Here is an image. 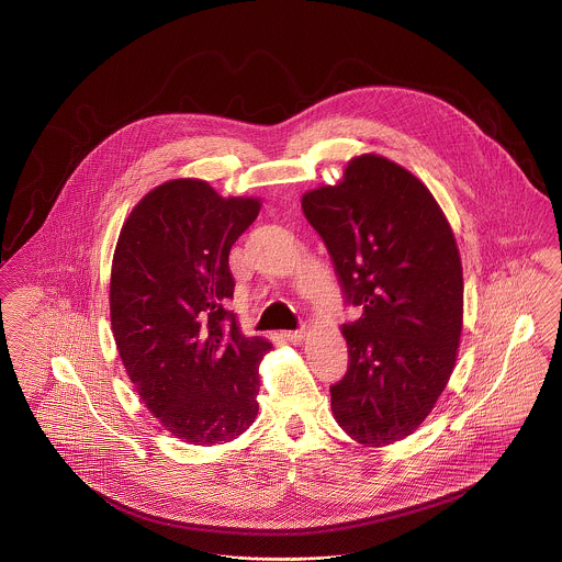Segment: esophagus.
Masks as SVG:
<instances>
[{"label":"esophagus","instance_id":"34e87169","mask_svg":"<svg viewBox=\"0 0 562 562\" xmlns=\"http://www.w3.org/2000/svg\"><path fill=\"white\" fill-rule=\"evenodd\" d=\"M284 338L296 345V342H301L305 338V330L303 328L301 330H289V333H284Z\"/></svg>","mask_w":562,"mask_h":562}]
</instances>
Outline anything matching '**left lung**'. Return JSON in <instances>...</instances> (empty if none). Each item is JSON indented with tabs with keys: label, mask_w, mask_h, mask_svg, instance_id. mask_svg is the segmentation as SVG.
I'll list each match as a JSON object with an SVG mask.
<instances>
[{
	"label": "left lung",
	"mask_w": 562,
	"mask_h": 562,
	"mask_svg": "<svg viewBox=\"0 0 562 562\" xmlns=\"http://www.w3.org/2000/svg\"><path fill=\"white\" fill-rule=\"evenodd\" d=\"M301 206L361 307L340 328L349 368L330 386L335 420L366 448L395 443L425 423L458 358L464 280L451 225L423 181L379 155L351 158Z\"/></svg>",
	"instance_id": "left-lung-1"
}]
</instances>
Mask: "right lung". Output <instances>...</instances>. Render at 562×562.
Returning a JSON list of instances; mask_svg holds the SVG:
<instances>
[{"mask_svg":"<svg viewBox=\"0 0 562 562\" xmlns=\"http://www.w3.org/2000/svg\"><path fill=\"white\" fill-rule=\"evenodd\" d=\"M252 196L206 181H165L121 227L111 271L114 342L139 400L192 446L227 443L257 418L270 340L245 337L225 310L229 248L259 215Z\"/></svg>","mask_w":562,"mask_h":562,"instance_id":"1","label":"right lung"}]
</instances>
